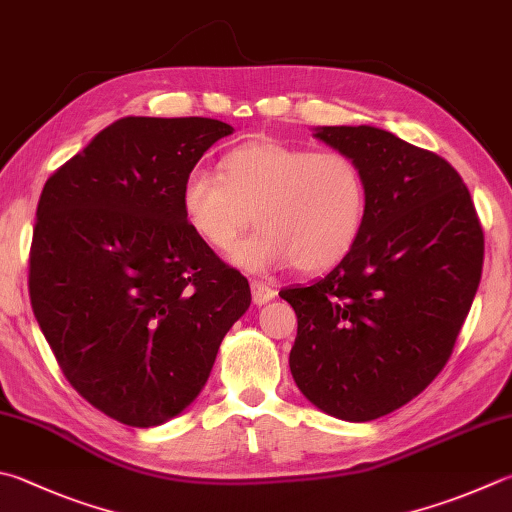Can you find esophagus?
Segmentation results:
<instances>
[{"label":"esophagus","mask_w":512,"mask_h":512,"mask_svg":"<svg viewBox=\"0 0 512 512\" xmlns=\"http://www.w3.org/2000/svg\"><path fill=\"white\" fill-rule=\"evenodd\" d=\"M250 291H253V302L259 306V304H266L268 300H273L275 297V288L271 284L266 282H259V280H253L250 282Z\"/></svg>","instance_id":"esophagus-1"}]
</instances>
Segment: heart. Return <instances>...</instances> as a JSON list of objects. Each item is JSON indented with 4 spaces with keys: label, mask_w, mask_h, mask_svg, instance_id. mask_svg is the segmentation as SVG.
Wrapping results in <instances>:
<instances>
[{
    "label": "heart",
    "mask_w": 512,
    "mask_h": 512,
    "mask_svg": "<svg viewBox=\"0 0 512 512\" xmlns=\"http://www.w3.org/2000/svg\"><path fill=\"white\" fill-rule=\"evenodd\" d=\"M367 206L365 170L349 152L277 141L235 147L219 174L197 167L181 185L183 217L210 248L228 250L255 215L259 230L230 253L250 273L329 271L356 246Z\"/></svg>",
    "instance_id": "heart-1"
}]
</instances>
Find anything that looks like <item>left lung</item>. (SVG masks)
<instances>
[{"label": "left lung", "mask_w": 512, "mask_h": 512, "mask_svg": "<svg viewBox=\"0 0 512 512\" xmlns=\"http://www.w3.org/2000/svg\"><path fill=\"white\" fill-rule=\"evenodd\" d=\"M365 170L367 219L351 253L280 295L297 315L288 356L309 401L342 421L410 403L450 360L475 300L483 230L466 183L439 154L385 129L320 127Z\"/></svg>", "instance_id": "8db88e82"}]
</instances>
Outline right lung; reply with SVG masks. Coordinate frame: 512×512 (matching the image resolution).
Masks as SVG:
<instances>
[{
    "label": "right lung",
    "mask_w": 512,
    "mask_h": 512,
    "mask_svg": "<svg viewBox=\"0 0 512 512\" xmlns=\"http://www.w3.org/2000/svg\"><path fill=\"white\" fill-rule=\"evenodd\" d=\"M228 134L215 118L127 116L44 183L35 320L71 387L118 423L152 427L188 407L250 306L246 277L181 210L183 179Z\"/></svg>",
    "instance_id": "obj_1"
}]
</instances>
